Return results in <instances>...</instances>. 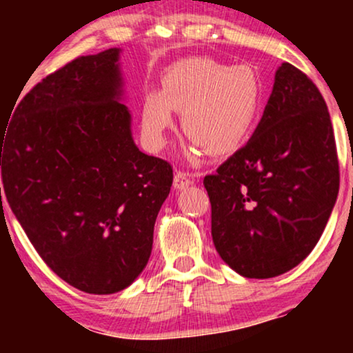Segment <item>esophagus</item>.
<instances>
[{
    "instance_id": "34e87169",
    "label": "esophagus",
    "mask_w": 353,
    "mask_h": 353,
    "mask_svg": "<svg viewBox=\"0 0 353 353\" xmlns=\"http://www.w3.org/2000/svg\"><path fill=\"white\" fill-rule=\"evenodd\" d=\"M194 184V179L192 176L188 172H182V171H177L174 174V189L176 190H181V189H185L189 188V185Z\"/></svg>"
}]
</instances>
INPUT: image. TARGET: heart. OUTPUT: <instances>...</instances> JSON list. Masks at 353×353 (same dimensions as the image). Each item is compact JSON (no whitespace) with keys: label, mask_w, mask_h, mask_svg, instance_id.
I'll return each instance as SVG.
<instances>
[{"label":"heart","mask_w":353,"mask_h":353,"mask_svg":"<svg viewBox=\"0 0 353 353\" xmlns=\"http://www.w3.org/2000/svg\"><path fill=\"white\" fill-rule=\"evenodd\" d=\"M262 81L245 64L229 66L212 58H188L168 66L161 91L144 92L141 134L152 151L168 144L174 111L182 112V131L192 152L229 156L252 136L262 112Z\"/></svg>","instance_id":"1"}]
</instances>
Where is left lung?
I'll return each instance as SVG.
<instances>
[{
    "mask_svg": "<svg viewBox=\"0 0 353 353\" xmlns=\"http://www.w3.org/2000/svg\"><path fill=\"white\" fill-rule=\"evenodd\" d=\"M204 188L214 245L242 277H277L312 252L337 201L339 159L325 101L301 70L279 66L252 137Z\"/></svg>",
    "mask_w": 353,
    "mask_h": 353,
    "instance_id": "left-lung-1",
    "label": "left lung"
}]
</instances>
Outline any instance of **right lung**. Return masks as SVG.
<instances>
[{
    "label": "right lung",
    "mask_w": 353,
    "mask_h": 353,
    "mask_svg": "<svg viewBox=\"0 0 353 353\" xmlns=\"http://www.w3.org/2000/svg\"><path fill=\"white\" fill-rule=\"evenodd\" d=\"M119 54L81 56L46 76L0 132L5 197L36 252L64 282L98 295L143 272L172 185L171 164L132 139Z\"/></svg>",
    "instance_id": "obj_1"
}]
</instances>
